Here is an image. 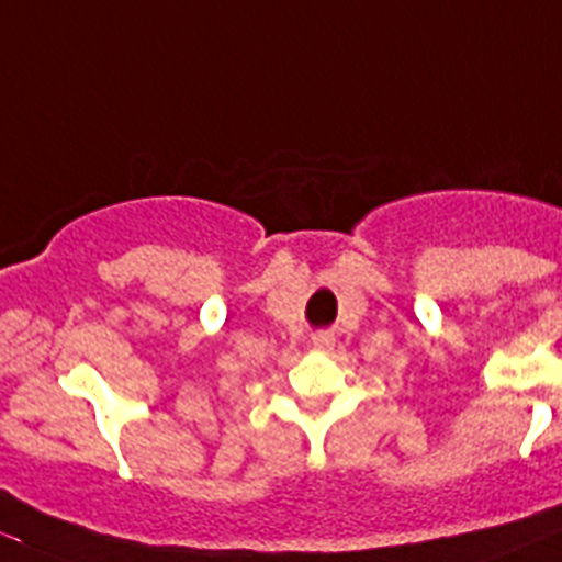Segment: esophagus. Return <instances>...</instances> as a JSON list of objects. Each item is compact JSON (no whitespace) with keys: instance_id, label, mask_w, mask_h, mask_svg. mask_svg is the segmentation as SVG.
Here are the masks:
<instances>
[{"instance_id":"esophagus-1","label":"esophagus","mask_w":562,"mask_h":562,"mask_svg":"<svg viewBox=\"0 0 562 562\" xmlns=\"http://www.w3.org/2000/svg\"><path fill=\"white\" fill-rule=\"evenodd\" d=\"M312 345L317 347V350H330V347H334V336H330V334H317L312 339Z\"/></svg>"}]
</instances>
